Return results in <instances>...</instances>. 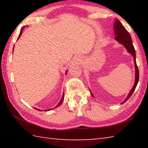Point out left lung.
<instances>
[{
	"instance_id": "8db88e82",
	"label": "left lung",
	"mask_w": 148,
	"mask_h": 148,
	"mask_svg": "<svg viewBox=\"0 0 148 148\" xmlns=\"http://www.w3.org/2000/svg\"><path fill=\"white\" fill-rule=\"evenodd\" d=\"M114 34H115V39L119 42L122 45L125 46V48L127 49V51L130 53V54L132 55L134 60V64H135V69H136V77H135V83L134 85L132 88V89L130 90V92L128 94L127 98L125 99V100L121 103H123L127 101L128 99L130 98L131 95H132L134 93L135 89L137 85L138 81H139V69H138L137 65L136 64V50H135L134 47L133 46L132 43V40L131 36L130 35L129 32L125 29V28L123 26L121 23L118 20H116L114 21ZM91 95L93 97L92 93L90 92Z\"/></svg>"
}]
</instances>
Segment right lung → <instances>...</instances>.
<instances>
[{"label":"right lung","mask_w":148,"mask_h":148,"mask_svg":"<svg viewBox=\"0 0 148 148\" xmlns=\"http://www.w3.org/2000/svg\"><path fill=\"white\" fill-rule=\"evenodd\" d=\"M25 27H22L21 29V30H20V35H19V36H18V39L20 38V36H21V34H22V31H23V28H24ZM13 50H14V48H13ZM13 50H12V51H13ZM67 71L65 72V74H67ZM64 93H63V95H62V99L60 100V101L59 102V103H58L57 105L56 106V107H55V108H58V106H60L61 104H62V102H63V100H64ZM36 110H37V111H39V109H37V108H35ZM53 109H54V108H53ZM46 109V110H45V111H49V110H51V109Z\"/></svg>","instance_id":"right-lung-1"}]
</instances>
